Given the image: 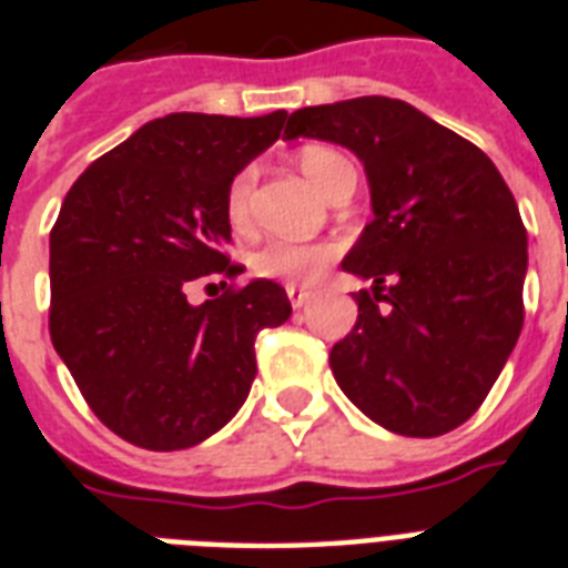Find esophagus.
<instances>
[{
	"label": "esophagus",
	"instance_id": "34e87169",
	"mask_svg": "<svg viewBox=\"0 0 568 568\" xmlns=\"http://www.w3.org/2000/svg\"><path fill=\"white\" fill-rule=\"evenodd\" d=\"M285 294L292 297L294 310H303V306H306V303H312V297H315V294L306 292V288H297V285H285Z\"/></svg>",
	"mask_w": 568,
	"mask_h": 568
}]
</instances>
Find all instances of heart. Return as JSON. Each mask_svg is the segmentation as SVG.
I'll list each match as a JSON object with an SVG mask.
<instances>
[{"label": "heart", "mask_w": 568, "mask_h": 568, "mask_svg": "<svg viewBox=\"0 0 568 568\" xmlns=\"http://www.w3.org/2000/svg\"><path fill=\"white\" fill-rule=\"evenodd\" d=\"M301 171L310 176V182L321 194H329L338 176L351 168L345 155L327 146H306L301 155ZM256 164L241 168L226 185V217L232 226H244L250 221V203H253V189H256ZM338 256L336 244L329 241H267L265 247L256 250L250 265L258 276L283 280L288 285H310L324 276L333 258Z\"/></svg>", "instance_id": "obj_1"}]
</instances>
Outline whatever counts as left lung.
<instances>
[{
	"label": "left lung",
	"mask_w": 568,
	"mask_h": 568,
	"mask_svg": "<svg viewBox=\"0 0 568 568\" xmlns=\"http://www.w3.org/2000/svg\"><path fill=\"white\" fill-rule=\"evenodd\" d=\"M285 138L347 146L365 164L374 221L347 253L354 329L329 368L372 422L442 436L484 404L525 321L528 232L484 150L404 100L356 97L294 111Z\"/></svg>",
	"instance_id": "1"
}]
</instances>
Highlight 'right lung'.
<instances>
[{
	"mask_svg": "<svg viewBox=\"0 0 568 568\" xmlns=\"http://www.w3.org/2000/svg\"><path fill=\"white\" fill-rule=\"evenodd\" d=\"M285 111L150 120L67 191L49 232V336L109 430L146 450L217 433L247 400L258 329L292 315L253 280L191 306L189 283L239 276L226 185L283 132ZM226 285V283H223Z\"/></svg>",
	"mask_w": 568,
	"mask_h": 568,
	"instance_id": "obj_1",
	"label": "right lung"
}]
</instances>
